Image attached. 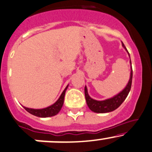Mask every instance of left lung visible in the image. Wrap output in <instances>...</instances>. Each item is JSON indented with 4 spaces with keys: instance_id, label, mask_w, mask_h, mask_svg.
<instances>
[{
    "instance_id": "8db88e82",
    "label": "left lung",
    "mask_w": 152,
    "mask_h": 152,
    "mask_svg": "<svg viewBox=\"0 0 152 152\" xmlns=\"http://www.w3.org/2000/svg\"><path fill=\"white\" fill-rule=\"evenodd\" d=\"M123 47L126 50V47L123 43ZM126 51L128 52L127 50ZM129 55V53H128ZM130 57V55H129ZM131 64V61H130ZM132 79H133V70L132 67H131V76H130V79L128 81V84L125 87V89L121 91V92L118 93V94L114 96L113 97L110 98V99H105V100L102 101H98L93 99L89 96V94H88L87 88L85 86L84 88V92H85V98H86V104H87L88 107L91 111L94 112L96 113H110L117 108L119 107L121 104L124 102L125 99L127 97L128 93H129L130 90L131 88V84H132Z\"/></svg>"
}]
</instances>
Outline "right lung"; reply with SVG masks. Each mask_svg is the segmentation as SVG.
<instances>
[{
  "label": "right lung",
  "instance_id": "1",
  "mask_svg": "<svg viewBox=\"0 0 152 152\" xmlns=\"http://www.w3.org/2000/svg\"><path fill=\"white\" fill-rule=\"evenodd\" d=\"M68 86V85L66 86V89L63 90L62 94L60 96L59 99L54 104L48 107L43 108V109H31V108H28L26 107H24V108L30 114L39 117V118H48V117L56 115H57L59 113L61 108H62L63 102H64L65 94H66V91L67 89Z\"/></svg>",
  "mask_w": 152,
  "mask_h": 152
}]
</instances>
